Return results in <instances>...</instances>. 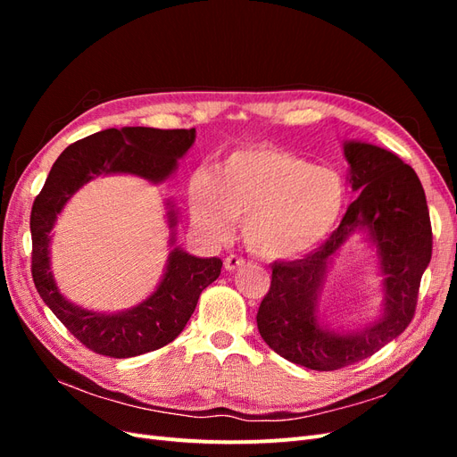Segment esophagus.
I'll use <instances>...</instances> for the list:
<instances>
[{
  "label": "esophagus",
  "instance_id": "obj_1",
  "mask_svg": "<svg viewBox=\"0 0 457 457\" xmlns=\"http://www.w3.org/2000/svg\"><path fill=\"white\" fill-rule=\"evenodd\" d=\"M244 265H245V261H244L242 257H238V255H228V257L225 259V269H227L228 272L238 270V269L244 267Z\"/></svg>",
  "mask_w": 457,
  "mask_h": 457
}]
</instances>
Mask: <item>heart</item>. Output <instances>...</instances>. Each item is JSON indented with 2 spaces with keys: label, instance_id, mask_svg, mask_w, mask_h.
Returning <instances> with one entry per match:
<instances>
[{
  "label": "heart",
  "instance_id": "heart-1",
  "mask_svg": "<svg viewBox=\"0 0 457 457\" xmlns=\"http://www.w3.org/2000/svg\"><path fill=\"white\" fill-rule=\"evenodd\" d=\"M190 210L212 237L242 220L244 242L265 259L305 255L326 242L347 204L339 173L274 146L230 154L217 173L200 171L188 185Z\"/></svg>",
  "mask_w": 457,
  "mask_h": 457
}]
</instances>
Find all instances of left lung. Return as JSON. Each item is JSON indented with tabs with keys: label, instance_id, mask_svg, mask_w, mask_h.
Segmentation results:
<instances>
[{
	"label": "left lung",
	"instance_id": "1",
	"mask_svg": "<svg viewBox=\"0 0 457 457\" xmlns=\"http://www.w3.org/2000/svg\"><path fill=\"white\" fill-rule=\"evenodd\" d=\"M345 158L353 190L361 195L316 252L272 262L270 287L257 311L262 341L286 361L316 371L361 362L403 334L416 314L421 276L433 253L431 219L416 171L368 143H345ZM356 228H368L378 245L386 314L356 335H336L317 324L315 299L330 257Z\"/></svg>",
	"mask_w": 457,
	"mask_h": 457
}]
</instances>
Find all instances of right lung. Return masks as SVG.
<instances>
[{
  "instance_id": "obj_1",
  "label": "right lung",
  "mask_w": 457,
  "mask_h": 457,
  "mask_svg": "<svg viewBox=\"0 0 457 457\" xmlns=\"http://www.w3.org/2000/svg\"><path fill=\"white\" fill-rule=\"evenodd\" d=\"M196 139V129L121 128L104 129L68 146L53 163L30 213L32 278L39 297L66 329L96 354L139 356L171 343L185 329L204 289L215 282L223 261L202 259L175 247L158 289L141 305L118 314H99L68 303L49 269L54 219L74 192L96 175L133 173L160 183ZM175 227V213L170 212Z\"/></svg>"
}]
</instances>
